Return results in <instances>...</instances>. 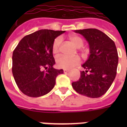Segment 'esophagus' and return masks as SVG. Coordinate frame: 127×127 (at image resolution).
Instances as JSON below:
<instances>
[{"mask_svg": "<svg viewBox=\"0 0 127 127\" xmlns=\"http://www.w3.org/2000/svg\"><path fill=\"white\" fill-rule=\"evenodd\" d=\"M69 71V70H68V69H64V73H67Z\"/></svg>", "mask_w": 127, "mask_h": 127, "instance_id": "1", "label": "esophagus"}]
</instances>
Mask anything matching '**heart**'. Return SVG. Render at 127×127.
I'll use <instances>...</instances> for the list:
<instances>
[{
    "mask_svg": "<svg viewBox=\"0 0 127 127\" xmlns=\"http://www.w3.org/2000/svg\"><path fill=\"white\" fill-rule=\"evenodd\" d=\"M70 41L77 48H81L84 44V41L81 37L76 34H70L68 36ZM62 39L58 37L54 40L52 44V52L54 55L58 53L60 51ZM81 62L80 58L77 56L73 57H66L64 55L60 56L57 59V65L58 68L65 69H70L72 67L79 65Z\"/></svg>",
    "mask_w": 127,
    "mask_h": 127,
    "instance_id": "1",
    "label": "heart"
}]
</instances>
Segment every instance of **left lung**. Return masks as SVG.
<instances>
[{
	"label": "left lung",
	"mask_w": 127,
	"mask_h": 127,
	"mask_svg": "<svg viewBox=\"0 0 127 127\" xmlns=\"http://www.w3.org/2000/svg\"><path fill=\"white\" fill-rule=\"evenodd\" d=\"M88 42L90 56L82 67L80 78L72 86L76 92L90 98L105 94L115 79L118 55L114 41L100 30L95 29L76 30Z\"/></svg>",
	"instance_id": "left-lung-1"
}]
</instances>
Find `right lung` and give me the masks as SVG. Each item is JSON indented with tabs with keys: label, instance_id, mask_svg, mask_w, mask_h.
Listing matches in <instances>:
<instances>
[{
	"label": "right lung",
	"instance_id": "add662e5",
	"mask_svg": "<svg viewBox=\"0 0 127 127\" xmlns=\"http://www.w3.org/2000/svg\"><path fill=\"white\" fill-rule=\"evenodd\" d=\"M65 31L44 29L25 36L13 53V77L19 89L31 97L49 93L63 69H54V40ZM46 70V71H44Z\"/></svg>",
	"mask_w": 127,
	"mask_h": 127
}]
</instances>
